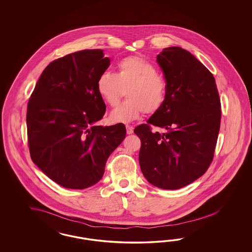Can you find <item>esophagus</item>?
Here are the masks:
<instances>
[{
  "mask_svg": "<svg viewBox=\"0 0 252 252\" xmlns=\"http://www.w3.org/2000/svg\"><path fill=\"white\" fill-rule=\"evenodd\" d=\"M126 133L130 135L133 133V127L130 126H126Z\"/></svg>",
  "mask_w": 252,
  "mask_h": 252,
  "instance_id": "esophagus-1",
  "label": "esophagus"
}]
</instances>
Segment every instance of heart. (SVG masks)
Listing matches in <instances>:
<instances>
[{"label":"heart","mask_w":252,"mask_h":252,"mask_svg":"<svg viewBox=\"0 0 252 252\" xmlns=\"http://www.w3.org/2000/svg\"><path fill=\"white\" fill-rule=\"evenodd\" d=\"M97 91L107 105L115 107L124 92L127 100L110 114L113 123L132 122L143 112L153 114L164 102L166 82L150 62L138 56H128L118 62L116 74L105 71L97 79Z\"/></svg>","instance_id":"1"}]
</instances>
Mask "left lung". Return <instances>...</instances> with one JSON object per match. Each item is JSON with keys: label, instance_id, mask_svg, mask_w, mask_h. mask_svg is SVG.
Here are the masks:
<instances>
[{"label": "left lung", "instance_id": "left-lung-1", "mask_svg": "<svg viewBox=\"0 0 252 252\" xmlns=\"http://www.w3.org/2000/svg\"><path fill=\"white\" fill-rule=\"evenodd\" d=\"M164 74V102L134 132L140 138L139 165L148 182L178 189L197 180L214 158L221 123V101L213 74L180 47L157 55ZM153 124L167 130L153 133Z\"/></svg>", "mask_w": 252, "mask_h": 252}]
</instances>
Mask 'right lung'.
<instances>
[{
	"mask_svg": "<svg viewBox=\"0 0 252 252\" xmlns=\"http://www.w3.org/2000/svg\"><path fill=\"white\" fill-rule=\"evenodd\" d=\"M110 65L102 50H84L52 62L39 76L28 103L31 159L66 189L98 183L109 156L122 143L123 124L96 126L106 106L97 79Z\"/></svg>",
	"mask_w": 252,
	"mask_h": 252,
	"instance_id": "1",
	"label": "right lung"
}]
</instances>
